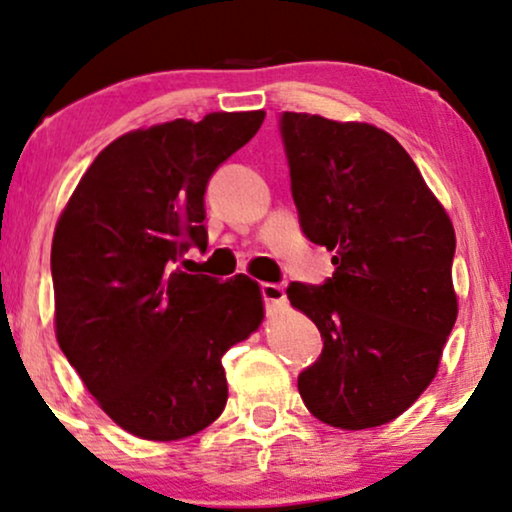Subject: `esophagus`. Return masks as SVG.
I'll return each instance as SVG.
<instances>
[{"label":"esophagus","instance_id":"34e87169","mask_svg":"<svg viewBox=\"0 0 512 512\" xmlns=\"http://www.w3.org/2000/svg\"><path fill=\"white\" fill-rule=\"evenodd\" d=\"M262 297L267 304H283L286 302V290L278 283H262Z\"/></svg>","mask_w":512,"mask_h":512}]
</instances>
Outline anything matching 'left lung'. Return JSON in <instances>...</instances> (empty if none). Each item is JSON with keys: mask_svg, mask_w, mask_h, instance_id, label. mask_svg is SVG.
Wrapping results in <instances>:
<instances>
[{"mask_svg": "<svg viewBox=\"0 0 512 512\" xmlns=\"http://www.w3.org/2000/svg\"><path fill=\"white\" fill-rule=\"evenodd\" d=\"M281 134L304 234L335 264L323 286L286 290L323 338L297 390L321 423L378 428L437 375L458 316L454 224L385 129L283 113Z\"/></svg>", "mask_w": 512, "mask_h": 512, "instance_id": "left-lung-1", "label": "left lung"}]
</instances>
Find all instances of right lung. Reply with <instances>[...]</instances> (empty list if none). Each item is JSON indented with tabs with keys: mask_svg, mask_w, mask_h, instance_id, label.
Instances as JSON below:
<instances>
[{
	"mask_svg": "<svg viewBox=\"0 0 512 512\" xmlns=\"http://www.w3.org/2000/svg\"><path fill=\"white\" fill-rule=\"evenodd\" d=\"M264 111L208 113L122 134L96 155L51 241L58 347L103 413L148 442L215 423L226 349L264 319L260 283L177 267L208 245L205 186L248 144Z\"/></svg>",
	"mask_w": 512,
	"mask_h": 512,
	"instance_id": "1",
	"label": "right lung"
}]
</instances>
